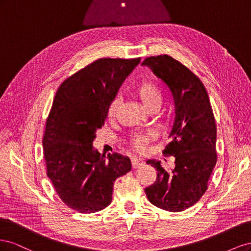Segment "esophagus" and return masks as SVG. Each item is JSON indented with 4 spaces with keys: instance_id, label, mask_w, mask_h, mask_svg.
<instances>
[{
    "instance_id": "esophagus-1",
    "label": "esophagus",
    "mask_w": 251,
    "mask_h": 251,
    "mask_svg": "<svg viewBox=\"0 0 251 251\" xmlns=\"http://www.w3.org/2000/svg\"><path fill=\"white\" fill-rule=\"evenodd\" d=\"M142 164H143V161L141 160V159L132 158V166H133V169H137V168H139V166H141Z\"/></svg>"
}]
</instances>
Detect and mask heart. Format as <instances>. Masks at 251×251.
Here are the masks:
<instances>
[{"label": "heart", "instance_id": "1", "mask_svg": "<svg viewBox=\"0 0 251 251\" xmlns=\"http://www.w3.org/2000/svg\"><path fill=\"white\" fill-rule=\"evenodd\" d=\"M135 95L139 98V100L144 105L147 110L159 108L162 101V94L159 87L153 80L150 79H143L139 83L136 85L134 89ZM119 100L118 98H114L110 102L108 110H107V116L109 119H113L116 115V112L118 109ZM149 137L142 135L135 136L133 139V146L137 150H142L144 143L148 141Z\"/></svg>", "mask_w": 251, "mask_h": 251}]
</instances>
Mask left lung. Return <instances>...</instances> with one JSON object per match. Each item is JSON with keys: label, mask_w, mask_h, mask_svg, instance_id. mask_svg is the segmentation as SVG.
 I'll return each instance as SVG.
<instances>
[{"label": "left lung", "mask_w": 251, "mask_h": 251, "mask_svg": "<svg viewBox=\"0 0 251 251\" xmlns=\"http://www.w3.org/2000/svg\"><path fill=\"white\" fill-rule=\"evenodd\" d=\"M153 71L172 92L175 118L163 151L175 157L165 171L160 161L148 160L157 179L146 191L149 201L168 211H182L198 202L207 189L217 163V127L208 94L198 76L169 55L147 57L141 64Z\"/></svg>", "instance_id": "8db88e82"}]
</instances>
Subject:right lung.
I'll use <instances>...</instances> for the list:
<instances>
[{
    "mask_svg": "<svg viewBox=\"0 0 251 251\" xmlns=\"http://www.w3.org/2000/svg\"><path fill=\"white\" fill-rule=\"evenodd\" d=\"M139 63L140 58L97 59L56 91L43 139L47 176L62 201L81 214L107 207L114 182L132 169L130 158L100 155L93 141L110 102Z\"/></svg>",
    "mask_w": 251,
    "mask_h": 251,
    "instance_id": "right-lung-1",
    "label": "right lung"
}]
</instances>
